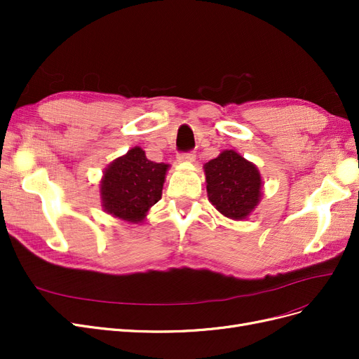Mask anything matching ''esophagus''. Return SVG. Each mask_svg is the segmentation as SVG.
<instances>
[{
    "label": "esophagus",
    "mask_w": 359,
    "mask_h": 359,
    "mask_svg": "<svg viewBox=\"0 0 359 359\" xmlns=\"http://www.w3.org/2000/svg\"><path fill=\"white\" fill-rule=\"evenodd\" d=\"M194 158H196V154H194L193 151H189V153H182L178 156L180 161H193Z\"/></svg>",
    "instance_id": "1"
}]
</instances>
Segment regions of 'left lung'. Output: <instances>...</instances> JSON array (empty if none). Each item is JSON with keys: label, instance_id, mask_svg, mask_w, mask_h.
<instances>
[{"label": "left lung", "instance_id": "1", "mask_svg": "<svg viewBox=\"0 0 359 359\" xmlns=\"http://www.w3.org/2000/svg\"><path fill=\"white\" fill-rule=\"evenodd\" d=\"M208 199L227 219L244 220L262 198V178L252 161L226 149L203 166Z\"/></svg>", "mask_w": 359, "mask_h": 359}]
</instances>
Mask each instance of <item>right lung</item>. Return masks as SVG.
<instances>
[{"label":"right lung","instance_id":"add662e5","mask_svg":"<svg viewBox=\"0 0 359 359\" xmlns=\"http://www.w3.org/2000/svg\"><path fill=\"white\" fill-rule=\"evenodd\" d=\"M168 168L165 163L148 160L142 148L128 149L103 172V210L128 223H142L151 206L161 199Z\"/></svg>","mask_w":359,"mask_h":359}]
</instances>
